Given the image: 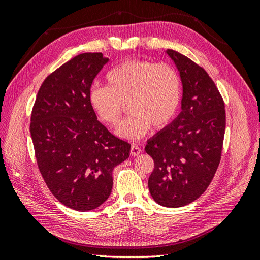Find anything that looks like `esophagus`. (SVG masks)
<instances>
[{
	"label": "esophagus",
	"instance_id": "esophagus-1",
	"mask_svg": "<svg viewBox=\"0 0 260 260\" xmlns=\"http://www.w3.org/2000/svg\"><path fill=\"white\" fill-rule=\"evenodd\" d=\"M141 153H142V148L140 146H137L135 144H133V145L131 146V154L133 156L139 155V154H141Z\"/></svg>",
	"mask_w": 260,
	"mask_h": 260
}]
</instances>
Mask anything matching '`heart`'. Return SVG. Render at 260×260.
Here are the masks:
<instances>
[{"instance_id":"heart-1","label":"heart","mask_w":260,"mask_h":260,"mask_svg":"<svg viewBox=\"0 0 260 260\" xmlns=\"http://www.w3.org/2000/svg\"><path fill=\"white\" fill-rule=\"evenodd\" d=\"M108 86H92L89 103L98 118L117 126L128 105L129 117L119 126L123 139H142L151 125L168 126L181 104L182 84L178 71L168 63L129 59L118 63L106 76Z\"/></svg>"}]
</instances>
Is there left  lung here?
<instances>
[{"label":"left lung","mask_w":260,"mask_h":260,"mask_svg":"<svg viewBox=\"0 0 260 260\" xmlns=\"http://www.w3.org/2000/svg\"><path fill=\"white\" fill-rule=\"evenodd\" d=\"M178 68L183 93L181 113L147 141L154 159L148 189L159 206L179 208L203 194L217 171L223 144V99L207 71L191 59L168 49Z\"/></svg>","instance_id":"left-lung-1"}]
</instances>
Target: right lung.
Here are the masks:
<instances>
[{
    "mask_svg": "<svg viewBox=\"0 0 260 260\" xmlns=\"http://www.w3.org/2000/svg\"><path fill=\"white\" fill-rule=\"evenodd\" d=\"M107 62L102 52H87L63 63L42 82L31 114L42 178L60 202L77 211L107 200L114 168L129 156V143L97 120L89 103L92 81Z\"/></svg>",
    "mask_w": 260,
    "mask_h": 260,
    "instance_id": "right-lung-1",
    "label": "right lung"
}]
</instances>
